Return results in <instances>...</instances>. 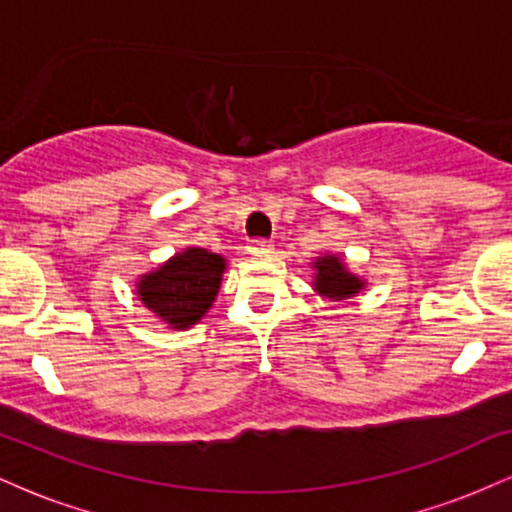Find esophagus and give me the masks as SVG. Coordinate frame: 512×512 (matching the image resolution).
<instances>
[{"mask_svg": "<svg viewBox=\"0 0 512 512\" xmlns=\"http://www.w3.org/2000/svg\"><path fill=\"white\" fill-rule=\"evenodd\" d=\"M248 252L255 257H264V255H272L274 245L267 243V240H255V243L248 245Z\"/></svg>", "mask_w": 512, "mask_h": 512, "instance_id": "1", "label": "esophagus"}]
</instances>
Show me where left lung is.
I'll use <instances>...</instances> for the list:
<instances>
[{
  "mask_svg": "<svg viewBox=\"0 0 512 512\" xmlns=\"http://www.w3.org/2000/svg\"><path fill=\"white\" fill-rule=\"evenodd\" d=\"M313 267V291L317 296L327 298L332 303H344L354 298L366 289V279L351 272L346 264L344 255H334V252H325V255L315 257L310 262Z\"/></svg>",
  "mask_w": 512,
  "mask_h": 512,
  "instance_id": "obj_1",
  "label": "left lung"
}]
</instances>
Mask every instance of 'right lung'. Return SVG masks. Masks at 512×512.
Returning <instances> with one entry per match:
<instances>
[{
  "label": "right lung",
  "instance_id": "obj_1",
  "mask_svg": "<svg viewBox=\"0 0 512 512\" xmlns=\"http://www.w3.org/2000/svg\"><path fill=\"white\" fill-rule=\"evenodd\" d=\"M223 272H226V257L190 245L139 276L134 284V296L168 330H190L214 305Z\"/></svg>",
  "mask_w": 512,
  "mask_h": 512
}]
</instances>
